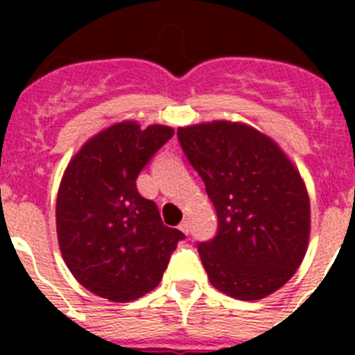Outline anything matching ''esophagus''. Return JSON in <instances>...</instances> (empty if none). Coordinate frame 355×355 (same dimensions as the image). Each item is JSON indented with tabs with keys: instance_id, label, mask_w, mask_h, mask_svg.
I'll list each match as a JSON object with an SVG mask.
<instances>
[{
	"instance_id": "34e87169",
	"label": "esophagus",
	"mask_w": 355,
	"mask_h": 355,
	"mask_svg": "<svg viewBox=\"0 0 355 355\" xmlns=\"http://www.w3.org/2000/svg\"><path fill=\"white\" fill-rule=\"evenodd\" d=\"M180 229H181V231H183L184 234L190 233V222H188V218H184V220L181 222V224H180Z\"/></svg>"
}]
</instances>
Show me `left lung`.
I'll list each match as a JSON object with an SVG mask.
<instances>
[{
  "label": "left lung",
  "mask_w": 355,
  "mask_h": 355,
  "mask_svg": "<svg viewBox=\"0 0 355 355\" xmlns=\"http://www.w3.org/2000/svg\"><path fill=\"white\" fill-rule=\"evenodd\" d=\"M183 153L206 184L218 229L200 241L209 283L240 300H259L286 284L309 240V196L277 144L241 122L178 130Z\"/></svg>",
  "instance_id": "8db88e82"
}]
</instances>
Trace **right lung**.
I'll use <instances>...</instances> for the list:
<instances>
[{
  "mask_svg": "<svg viewBox=\"0 0 355 355\" xmlns=\"http://www.w3.org/2000/svg\"><path fill=\"white\" fill-rule=\"evenodd\" d=\"M174 130L117 122L71 159L56 199L62 256L78 283L112 302L155 290L184 234L162 222L158 206L137 190V178Z\"/></svg>",
  "mask_w": 355,
  "mask_h": 355,
  "instance_id": "add662e5",
  "label": "right lung"
}]
</instances>
